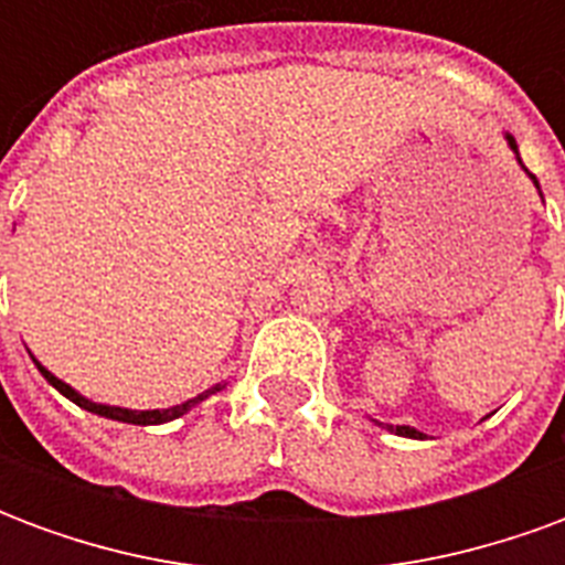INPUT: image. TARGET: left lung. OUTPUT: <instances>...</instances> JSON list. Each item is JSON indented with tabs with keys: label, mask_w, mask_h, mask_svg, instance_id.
Returning a JSON list of instances; mask_svg holds the SVG:
<instances>
[{
	"label": "left lung",
	"mask_w": 565,
	"mask_h": 565,
	"mask_svg": "<svg viewBox=\"0 0 565 565\" xmlns=\"http://www.w3.org/2000/svg\"><path fill=\"white\" fill-rule=\"evenodd\" d=\"M505 141H509V148H511V153H514V160H518V166H521L523 172H526V178H530V181H533L535 184V190H539V181H535V174L530 172V169H526V166H523L521 162V150H518V141H514V136H511V132H505ZM539 196H542V190H539ZM542 202H545V199H542ZM369 420H372V417H369ZM375 424H379V420H375ZM379 426H387V429H391V433H396V436H403V438H426L424 433H420V429H415V426H393V424H379Z\"/></svg>",
	"instance_id": "obj_1"
}]
</instances>
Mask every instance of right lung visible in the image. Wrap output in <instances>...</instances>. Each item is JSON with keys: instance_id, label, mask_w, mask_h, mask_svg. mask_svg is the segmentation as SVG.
Wrapping results in <instances>:
<instances>
[{"instance_id": "right-lung-1", "label": "right lung", "mask_w": 565, "mask_h": 565, "mask_svg": "<svg viewBox=\"0 0 565 565\" xmlns=\"http://www.w3.org/2000/svg\"><path fill=\"white\" fill-rule=\"evenodd\" d=\"M32 356V354H30ZM32 363L39 366V372H42L44 379H47V384H54L56 391L63 393L66 399H72L75 405H81L84 412H90V415H99V417H108V420H120V424H136V426H157V424H169V420H174V417L186 415L190 408H196V405H202L209 396H214V393H221L223 387H226V381H221V384H214V387H209V391L196 393L193 399H186V403L181 405H172V408H148V412H136V408H120V405H105V403H93V399H87L84 393H78L72 384H66V381H60L54 375V372H47V369L32 356Z\"/></svg>"}]
</instances>
